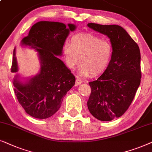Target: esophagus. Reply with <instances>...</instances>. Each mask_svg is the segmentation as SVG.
I'll list each match as a JSON object with an SVG mask.
<instances>
[{"instance_id": "esophagus-1", "label": "esophagus", "mask_w": 152, "mask_h": 152, "mask_svg": "<svg viewBox=\"0 0 152 152\" xmlns=\"http://www.w3.org/2000/svg\"><path fill=\"white\" fill-rule=\"evenodd\" d=\"M82 80H81L80 78L77 77V79H76V82H75V85H76V86H79V85H80L81 84H82Z\"/></svg>"}]
</instances>
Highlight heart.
I'll return each instance as SVG.
<instances>
[{
  "instance_id": "b5f03b06",
  "label": "heart",
  "mask_w": 152,
  "mask_h": 152,
  "mask_svg": "<svg viewBox=\"0 0 152 152\" xmlns=\"http://www.w3.org/2000/svg\"><path fill=\"white\" fill-rule=\"evenodd\" d=\"M66 64L73 69L81 64L79 72L82 76H97L102 73L109 65L112 56V45L109 41L91 34L74 35L64 46Z\"/></svg>"
}]
</instances>
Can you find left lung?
<instances>
[{
    "label": "left lung",
    "instance_id": "8db88e82",
    "mask_svg": "<svg viewBox=\"0 0 152 152\" xmlns=\"http://www.w3.org/2000/svg\"><path fill=\"white\" fill-rule=\"evenodd\" d=\"M87 26L107 35L111 43V61L97 80L88 83L91 93L87 102L93 116L101 121H111L125 113L140 86V49L121 26L93 23Z\"/></svg>",
    "mask_w": 152,
    "mask_h": 152
}]
</instances>
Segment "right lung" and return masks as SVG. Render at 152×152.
Segmentation results:
<instances>
[{
    "mask_svg": "<svg viewBox=\"0 0 152 152\" xmlns=\"http://www.w3.org/2000/svg\"><path fill=\"white\" fill-rule=\"evenodd\" d=\"M59 22L40 21L31 28L21 44L29 45L38 53L41 70L26 83L16 75L13 84L18 102L33 118L45 119L53 115L61 107L63 98L75 83L71 71L57 56H61L63 46L70 31L76 26ZM18 71L14 50L12 72Z\"/></svg>",
    "mask_w": 152,
    "mask_h": 152,
    "instance_id": "1",
    "label": "right lung"
}]
</instances>
